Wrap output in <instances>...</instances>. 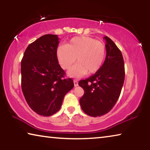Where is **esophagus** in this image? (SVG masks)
I'll return each mask as SVG.
<instances>
[{
	"label": "esophagus",
	"mask_w": 150,
	"mask_h": 150,
	"mask_svg": "<svg viewBox=\"0 0 150 150\" xmlns=\"http://www.w3.org/2000/svg\"><path fill=\"white\" fill-rule=\"evenodd\" d=\"M73 83H74L75 87H77V86H78V81L77 79H74V80H73Z\"/></svg>",
	"instance_id": "obj_1"
}]
</instances>
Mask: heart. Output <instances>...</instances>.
<instances>
[{
	"instance_id": "obj_1",
	"label": "heart",
	"mask_w": 150,
	"mask_h": 150,
	"mask_svg": "<svg viewBox=\"0 0 150 150\" xmlns=\"http://www.w3.org/2000/svg\"><path fill=\"white\" fill-rule=\"evenodd\" d=\"M106 55V48L102 42L88 36H77L71 39L66 45L57 48L58 63L63 69L67 70L77 62L68 74L80 77L94 74L102 67Z\"/></svg>"
}]
</instances>
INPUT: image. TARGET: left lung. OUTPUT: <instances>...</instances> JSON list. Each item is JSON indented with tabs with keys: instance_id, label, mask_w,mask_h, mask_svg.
Returning a JSON list of instances; mask_svg holds the SVG:
<instances>
[{
	"instance_id": "1",
	"label": "left lung",
	"mask_w": 150,
	"mask_h": 150,
	"mask_svg": "<svg viewBox=\"0 0 150 150\" xmlns=\"http://www.w3.org/2000/svg\"><path fill=\"white\" fill-rule=\"evenodd\" d=\"M106 56L98 72L79 85L84 90L80 98L81 108L88 116L96 117L108 113L117 102L125 77L122 54L112 40L105 36Z\"/></svg>"
}]
</instances>
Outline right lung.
<instances>
[{
	"label": "right lung",
	"instance_id": "1",
	"mask_svg": "<svg viewBox=\"0 0 150 150\" xmlns=\"http://www.w3.org/2000/svg\"><path fill=\"white\" fill-rule=\"evenodd\" d=\"M59 38L45 34L30 44L21 61V86L28 105L35 112L50 116L59 110L65 95L74 87L58 63Z\"/></svg>",
	"mask_w": 150,
	"mask_h": 150
}]
</instances>
